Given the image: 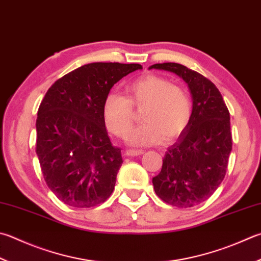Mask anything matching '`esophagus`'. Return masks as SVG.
<instances>
[{
    "instance_id": "1",
    "label": "esophagus",
    "mask_w": 261,
    "mask_h": 261,
    "mask_svg": "<svg viewBox=\"0 0 261 261\" xmlns=\"http://www.w3.org/2000/svg\"><path fill=\"white\" fill-rule=\"evenodd\" d=\"M143 150H134V149H128L126 150L125 154L126 155H129V156H135V155H140V154H143Z\"/></svg>"
}]
</instances>
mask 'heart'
<instances>
[{
	"label": "heart",
	"mask_w": 261,
	"mask_h": 261,
	"mask_svg": "<svg viewBox=\"0 0 261 261\" xmlns=\"http://www.w3.org/2000/svg\"><path fill=\"white\" fill-rule=\"evenodd\" d=\"M127 97L110 93L103 105L107 127L118 137H126L134 125L133 107L145 109L144 121L130 133L133 145H151L161 140H171L183 132L192 115V105L183 88L170 84L156 75H145L129 83Z\"/></svg>",
	"instance_id": "b5f03b06"
}]
</instances>
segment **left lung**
Returning a JSON list of instances; mask_svg holds the SVG:
<instances>
[{
  "label": "left lung",
  "mask_w": 261,
  "mask_h": 261,
  "mask_svg": "<svg viewBox=\"0 0 261 261\" xmlns=\"http://www.w3.org/2000/svg\"><path fill=\"white\" fill-rule=\"evenodd\" d=\"M149 69L174 72L190 88L191 119L168 147L160 174L152 183L166 203L194 207L214 194L226 175L232 151L229 111L218 88L201 73L175 62L155 63Z\"/></svg>",
  "instance_id": "8db88e82"
}]
</instances>
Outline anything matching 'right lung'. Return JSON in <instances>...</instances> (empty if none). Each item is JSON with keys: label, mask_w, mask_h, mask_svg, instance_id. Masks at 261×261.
Returning <instances> with one entry per match:
<instances>
[{"label": "right lung", "mask_w": 261, "mask_h": 261, "mask_svg": "<svg viewBox=\"0 0 261 261\" xmlns=\"http://www.w3.org/2000/svg\"><path fill=\"white\" fill-rule=\"evenodd\" d=\"M139 69V63H88L46 92L37 112L36 153L48 189L63 203L91 208L111 195L122 158L108 136L103 105L117 82Z\"/></svg>", "instance_id": "add662e5"}]
</instances>
